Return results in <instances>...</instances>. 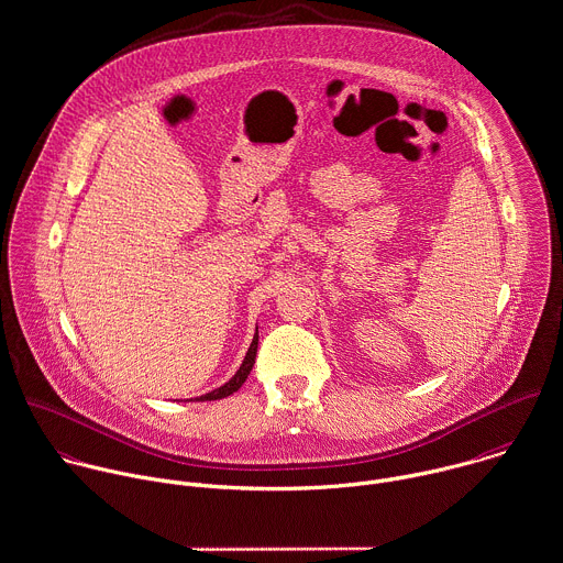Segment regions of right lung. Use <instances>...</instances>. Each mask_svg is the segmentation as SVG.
Instances as JSON below:
<instances>
[{
	"instance_id": "right-lung-1",
	"label": "right lung",
	"mask_w": 563,
	"mask_h": 563,
	"mask_svg": "<svg viewBox=\"0 0 563 563\" xmlns=\"http://www.w3.org/2000/svg\"><path fill=\"white\" fill-rule=\"evenodd\" d=\"M255 354H257V330H255L253 343H251V347H249V352H246V358H244L242 367L238 369V374L233 375L224 386H220V388H216V390H211V393H207V395H200L198 399H200V401H211V399H222V397H229L231 393H235V390L246 382L249 374H251V369H253V365H255Z\"/></svg>"
}]
</instances>
